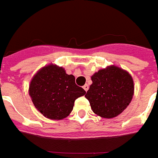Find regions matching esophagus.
<instances>
[{
  "instance_id": "obj_1",
  "label": "esophagus",
  "mask_w": 158,
  "mask_h": 158,
  "mask_svg": "<svg viewBox=\"0 0 158 158\" xmlns=\"http://www.w3.org/2000/svg\"><path fill=\"white\" fill-rule=\"evenodd\" d=\"M88 88H89V86H88V84H85L84 86H83V89H84L85 91L87 92L88 90Z\"/></svg>"
}]
</instances>
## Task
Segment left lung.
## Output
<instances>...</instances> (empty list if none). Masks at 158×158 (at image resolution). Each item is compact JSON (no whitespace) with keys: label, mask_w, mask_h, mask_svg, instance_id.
<instances>
[{"label":"left lung","mask_w":158,"mask_h":158,"mask_svg":"<svg viewBox=\"0 0 158 158\" xmlns=\"http://www.w3.org/2000/svg\"><path fill=\"white\" fill-rule=\"evenodd\" d=\"M93 83L85 97L93 111L103 118H113L130 104L135 93L133 77L127 70L109 65L91 77Z\"/></svg>","instance_id":"1"}]
</instances>
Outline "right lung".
<instances>
[{"label": "right lung", "instance_id": "right-lung-1", "mask_svg": "<svg viewBox=\"0 0 158 158\" xmlns=\"http://www.w3.org/2000/svg\"><path fill=\"white\" fill-rule=\"evenodd\" d=\"M86 94L63 67L50 64L35 74L29 86V94L35 107L47 118L61 120L73 110L75 100Z\"/></svg>", "mask_w": 158, "mask_h": 158}]
</instances>
